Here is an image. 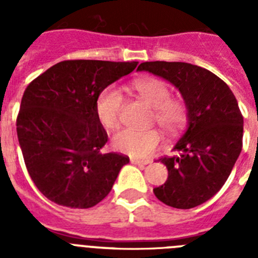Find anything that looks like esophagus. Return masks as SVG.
I'll return each instance as SVG.
<instances>
[{"label":"esophagus","mask_w":258,"mask_h":258,"mask_svg":"<svg viewBox=\"0 0 258 258\" xmlns=\"http://www.w3.org/2000/svg\"><path fill=\"white\" fill-rule=\"evenodd\" d=\"M131 161L133 164H137V165H147V164L151 163L150 160H138V159H132Z\"/></svg>","instance_id":"34e87169"}]
</instances>
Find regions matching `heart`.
<instances>
[{
    "label": "heart",
    "instance_id": "obj_1",
    "mask_svg": "<svg viewBox=\"0 0 258 258\" xmlns=\"http://www.w3.org/2000/svg\"><path fill=\"white\" fill-rule=\"evenodd\" d=\"M133 89L145 103L154 108L152 121L166 134H177L186 126L188 120L187 104L182 98L170 97V88L165 81L155 77L140 79L133 83ZM122 94L115 86H107L95 99L98 121L106 131L113 132L120 126ZM163 142L160 132L125 129L113 138V147L132 157H147L154 154Z\"/></svg>",
    "mask_w": 258,
    "mask_h": 258
}]
</instances>
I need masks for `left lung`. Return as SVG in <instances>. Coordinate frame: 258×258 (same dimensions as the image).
I'll return each mask as SVG.
<instances>
[{"label": "left lung", "mask_w": 258, "mask_h": 258, "mask_svg": "<svg viewBox=\"0 0 258 258\" xmlns=\"http://www.w3.org/2000/svg\"><path fill=\"white\" fill-rule=\"evenodd\" d=\"M149 71L172 83L188 108V127L174 146L178 155L159 159L168 179L155 197L178 209L198 207L220 191L243 147V115L235 95L211 71L183 61H145Z\"/></svg>", "instance_id": "obj_1"}]
</instances>
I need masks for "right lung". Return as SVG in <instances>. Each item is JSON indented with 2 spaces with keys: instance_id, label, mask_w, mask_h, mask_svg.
<instances>
[{
  "instance_id": "right-lung-1",
  "label": "right lung",
  "mask_w": 258,
  "mask_h": 258,
  "mask_svg": "<svg viewBox=\"0 0 258 258\" xmlns=\"http://www.w3.org/2000/svg\"><path fill=\"white\" fill-rule=\"evenodd\" d=\"M137 61H59L23 94L17 133L27 170L41 194L68 208H92L112 188L129 157L104 152L107 132L95 99Z\"/></svg>"
}]
</instances>
